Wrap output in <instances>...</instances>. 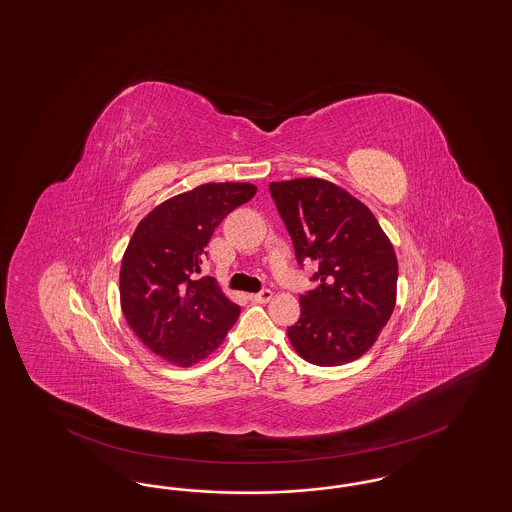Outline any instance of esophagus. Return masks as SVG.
<instances>
[{
  "label": "esophagus",
  "mask_w": 512,
  "mask_h": 512,
  "mask_svg": "<svg viewBox=\"0 0 512 512\" xmlns=\"http://www.w3.org/2000/svg\"><path fill=\"white\" fill-rule=\"evenodd\" d=\"M272 299V291L270 289H263L261 293H253L249 295L251 302H259V304H265L268 300Z\"/></svg>",
  "instance_id": "obj_1"
}]
</instances>
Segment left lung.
<instances>
[{"label": "left lung", "mask_w": 512, "mask_h": 512, "mask_svg": "<svg viewBox=\"0 0 512 512\" xmlns=\"http://www.w3.org/2000/svg\"><path fill=\"white\" fill-rule=\"evenodd\" d=\"M270 194L297 261H316V289L300 295L287 338L302 359L338 367L369 352L397 302V255L371 210L319 177L272 181Z\"/></svg>", "instance_id": "left-lung-1"}]
</instances>
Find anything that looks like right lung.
Returning a JSON list of instances; mask_svg holds the SVG:
<instances>
[{
	"mask_svg": "<svg viewBox=\"0 0 512 512\" xmlns=\"http://www.w3.org/2000/svg\"><path fill=\"white\" fill-rule=\"evenodd\" d=\"M257 193L251 183H204L147 213L124 251L119 293L126 323L141 344L176 367L215 352L240 306L200 274L213 230Z\"/></svg>",
	"mask_w": 512,
	"mask_h": 512,
	"instance_id": "obj_1",
	"label": "right lung"
}]
</instances>
